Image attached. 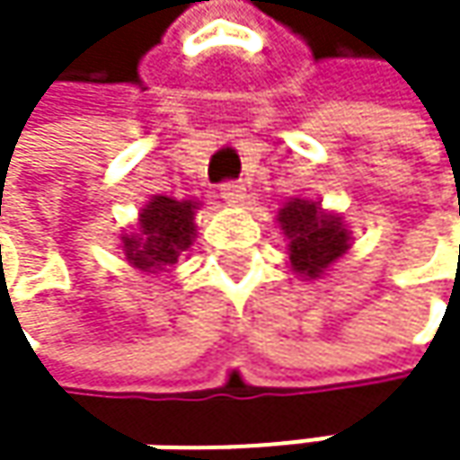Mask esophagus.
I'll use <instances>...</instances> for the list:
<instances>
[{"label":"esophagus","instance_id":"1","mask_svg":"<svg viewBox=\"0 0 460 460\" xmlns=\"http://www.w3.org/2000/svg\"><path fill=\"white\" fill-rule=\"evenodd\" d=\"M221 197L229 205H239V202H244V186L239 181H229V183L221 186Z\"/></svg>","mask_w":460,"mask_h":460}]
</instances>
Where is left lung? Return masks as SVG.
<instances>
[{"instance_id":"8db88e82","label":"left lung","mask_w":460,"mask_h":460,"mask_svg":"<svg viewBox=\"0 0 460 460\" xmlns=\"http://www.w3.org/2000/svg\"><path fill=\"white\" fill-rule=\"evenodd\" d=\"M282 234L288 236L290 266L298 277L317 279L346 250L349 229L341 216L324 213L317 202L293 197L277 216Z\"/></svg>"}]
</instances>
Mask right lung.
Masks as SVG:
<instances>
[{
	"label": "right lung",
	"instance_id": "add662e5",
	"mask_svg": "<svg viewBox=\"0 0 460 460\" xmlns=\"http://www.w3.org/2000/svg\"><path fill=\"white\" fill-rule=\"evenodd\" d=\"M199 202L172 199V197H151V202L140 210L138 234H122L125 258L140 271H167L178 263V255L194 242V213Z\"/></svg>",
	"mask_w": 460,
	"mask_h": 460
}]
</instances>
